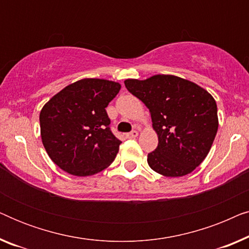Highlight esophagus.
I'll use <instances>...</instances> for the list:
<instances>
[{
    "instance_id": "obj_1",
    "label": "esophagus",
    "mask_w": 249,
    "mask_h": 249,
    "mask_svg": "<svg viewBox=\"0 0 249 249\" xmlns=\"http://www.w3.org/2000/svg\"><path fill=\"white\" fill-rule=\"evenodd\" d=\"M138 136V131L137 130H132L131 132H128L127 135H125V137L128 139H131V138H136Z\"/></svg>"
}]
</instances>
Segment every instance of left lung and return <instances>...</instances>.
I'll return each instance as SVG.
<instances>
[{
  "label": "left lung",
  "instance_id": "8db88e82",
  "mask_svg": "<svg viewBox=\"0 0 249 249\" xmlns=\"http://www.w3.org/2000/svg\"><path fill=\"white\" fill-rule=\"evenodd\" d=\"M124 85L147 107L158 134V147L147 155L151 169L164 177L193 172L209 154L219 127L212 95L172 74L125 79Z\"/></svg>",
  "mask_w": 249,
  "mask_h": 249
}]
</instances>
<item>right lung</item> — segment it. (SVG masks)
I'll return each instance as SVG.
<instances>
[{
    "mask_svg": "<svg viewBox=\"0 0 249 249\" xmlns=\"http://www.w3.org/2000/svg\"><path fill=\"white\" fill-rule=\"evenodd\" d=\"M121 85L85 78L68 85L39 113L40 137L51 160L69 175L93 176L107 169L121 142L112 134L105 107Z\"/></svg>",
    "mask_w": 249,
    "mask_h": 249,
    "instance_id": "add662e5",
    "label": "right lung"
}]
</instances>
